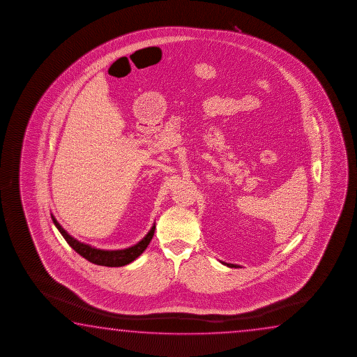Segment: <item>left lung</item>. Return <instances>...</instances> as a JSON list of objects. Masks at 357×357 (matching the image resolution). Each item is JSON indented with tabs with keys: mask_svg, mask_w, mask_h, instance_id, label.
Listing matches in <instances>:
<instances>
[{
	"mask_svg": "<svg viewBox=\"0 0 357 357\" xmlns=\"http://www.w3.org/2000/svg\"><path fill=\"white\" fill-rule=\"evenodd\" d=\"M222 264H224V265H226V266L229 267H240L237 266V265H234V264H226V262H222Z\"/></svg>",
	"mask_w": 357,
	"mask_h": 357,
	"instance_id": "1",
	"label": "left lung"
}]
</instances>
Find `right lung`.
<instances>
[{
    "mask_svg": "<svg viewBox=\"0 0 357 357\" xmlns=\"http://www.w3.org/2000/svg\"><path fill=\"white\" fill-rule=\"evenodd\" d=\"M51 218L54 221V226L57 227V230L60 231L61 235L63 236V238L66 240L67 243L71 248L81 255L82 257H85L86 260L90 261L92 264H96L100 266L107 267H120L125 266L127 264L132 262L139 257V255L145 251L146 248L149 246V243L155 234V225L152 226L151 230L149 231V234L135 246L131 248H123V250H115V251H107V250H98V248H91L90 245H86L82 242L77 241L76 238H73V236L68 235L66 231L62 229L57 220L54 218V215H51Z\"/></svg>",
    "mask_w": 357,
    "mask_h": 357,
    "instance_id": "1",
    "label": "right lung"
}]
</instances>
